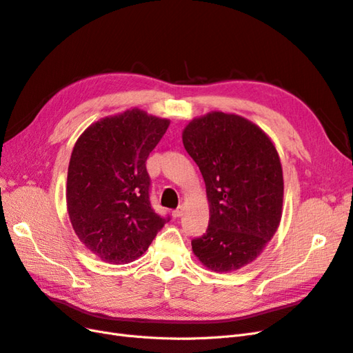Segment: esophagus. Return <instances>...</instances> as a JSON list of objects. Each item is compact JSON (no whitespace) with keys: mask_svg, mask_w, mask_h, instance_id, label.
I'll return each instance as SVG.
<instances>
[{"mask_svg":"<svg viewBox=\"0 0 353 353\" xmlns=\"http://www.w3.org/2000/svg\"><path fill=\"white\" fill-rule=\"evenodd\" d=\"M183 212H184V209H183V206H179L178 209H175V210H172V216L174 218H179L181 215H183Z\"/></svg>","mask_w":353,"mask_h":353,"instance_id":"34e87169","label":"esophagus"}]
</instances>
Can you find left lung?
<instances>
[{
    "label": "left lung",
    "mask_w": 353,
    "mask_h": 353,
    "mask_svg": "<svg viewBox=\"0 0 353 353\" xmlns=\"http://www.w3.org/2000/svg\"><path fill=\"white\" fill-rule=\"evenodd\" d=\"M183 143L206 184L209 225L191 241L213 272L252 263L280 225L284 181L280 156L258 125L234 113L194 117Z\"/></svg>",
    "instance_id": "8db88e82"
}]
</instances>
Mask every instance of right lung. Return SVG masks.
Returning a JSON list of instances; mask_svg holds the SVG:
<instances>
[{
    "instance_id": "obj_1",
    "label": "right lung",
    "mask_w": 353,
    "mask_h": 353,
    "mask_svg": "<svg viewBox=\"0 0 353 353\" xmlns=\"http://www.w3.org/2000/svg\"><path fill=\"white\" fill-rule=\"evenodd\" d=\"M169 123L135 108L90 125L73 147L69 218L81 243L104 262L140 258L169 221L152 209L145 169Z\"/></svg>"
}]
</instances>
